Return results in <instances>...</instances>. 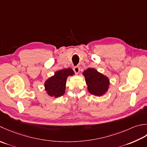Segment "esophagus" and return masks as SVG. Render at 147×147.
Here are the masks:
<instances>
[{
  "label": "esophagus",
  "mask_w": 147,
  "mask_h": 147,
  "mask_svg": "<svg viewBox=\"0 0 147 147\" xmlns=\"http://www.w3.org/2000/svg\"><path fill=\"white\" fill-rule=\"evenodd\" d=\"M74 70L75 72H76V74H78L79 72L80 71V68L79 66H76V67H74Z\"/></svg>",
  "instance_id": "esophagus-1"
}]
</instances>
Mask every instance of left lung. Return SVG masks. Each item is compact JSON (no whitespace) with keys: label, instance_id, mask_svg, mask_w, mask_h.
Returning <instances> with one entry per match:
<instances>
[{"label":"left lung","instance_id":"1","mask_svg":"<svg viewBox=\"0 0 147 147\" xmlns=\"http://www.w3.org/2000/svg\"><path fill=\"white\" fill-rule=\"evenodd\" d=\"M82 74L85 77L88 90L91 94L101 96L107 92L110 80L107 76L98 72L94 68H88Z\"/></svg>","mask_w":147,"mask_h":147}]
</instances>
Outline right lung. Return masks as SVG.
Wrapping results in <instances>:
<instances>
[{"label": "right lung", "instance_id": "obj_1", "mask_svg": "<svg viewBox=\"0 0 147 147\" xmlns=\"http://www.w3.org/2000/svg\"><path fill=\"white\" fill-rule=\"evenodd\" d=\"M74 74L73 70L69 68L56 71L55 75L47 79L44 83L45 90L47 94L55 98L63 95L65 92L67 77Z\"/></svg>", "mask_w": 147, "mask_h": 147}]
</instances>
